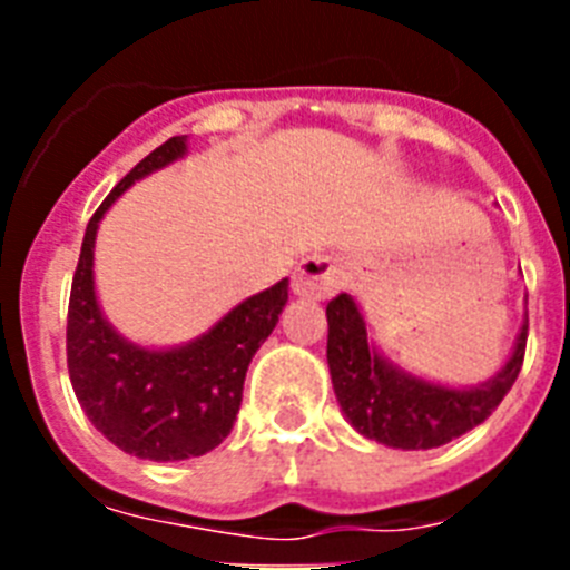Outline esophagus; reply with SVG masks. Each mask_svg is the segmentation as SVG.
Listing matches in <instances>:
<instances>
[{"mask_svg": "<svg viewBox=\"0 0 570 570\" xmlns=\"http://www.w3.org/2000/svg\"><path fill=\"white\" fill-rule=\"evenodd\" d=\"M342 279H345V271L340 259L328 254H311L296 265L291 288L302 299H328L342 288Z\"/></svg>", "mask_w": 570, "mask_h": 570, "instance_id": "34e87169", "label": "esophagus"}]
</instances>
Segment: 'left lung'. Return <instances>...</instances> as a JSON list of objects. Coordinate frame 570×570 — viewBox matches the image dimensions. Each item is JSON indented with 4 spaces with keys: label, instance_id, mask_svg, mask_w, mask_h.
<instances>
[{
    "label": "left lung",
    "instance_id": "left-lung-1",
    "mask_svg": "<svg viewBox=\"0 0 570 570\" xmlns=\"http://www.w3.org/2000/svg\"><path fill=\"white\" fill-rule=\"evenodd\" d=\"M325 316L328 371L342 414L365 440L402 451L440 448L485 422L517 382L525 356L528 311L505 365L476 385H445L387 360L351 294L331 299Z\"/></svg>",
    "mask_w": 570,
    "mask_h": 570
}]
</instances>
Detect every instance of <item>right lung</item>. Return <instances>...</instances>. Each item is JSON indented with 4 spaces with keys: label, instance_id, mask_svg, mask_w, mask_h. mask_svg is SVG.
<instances>
[{
    "label": "right lung",
    "instance_id": "right-lung-1",
    "mask_svg": "<svg viewBox=\"0 0 570 570\" xmlns=\"http://www.w3.org/2000/svg\"><path fill=\"white\" fill-rule=\"evenodd\" d=\"M188 156L174 136L136 165L85 228L70 285L68 374L85 416L119 451L150 462H179L214 451L234 428L254 354L288 302V279L242 299L205 334L179 345H139L110 325L97 296V230L130 185Z\"/></svg>",
    "mask_w": 570,
    "mask_h": 570
}]
</instances>
